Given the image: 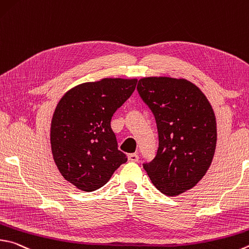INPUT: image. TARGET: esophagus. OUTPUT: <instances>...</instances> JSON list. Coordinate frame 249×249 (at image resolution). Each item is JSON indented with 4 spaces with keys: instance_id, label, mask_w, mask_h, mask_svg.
Here are the masks:
<instances>
[{
    "instance_id": "1",
    "label": "esophagus",
    "mask_w": 249,
    "mask_h": 249,
    "mask_svg": "<svg viewBox=\"0 0 249 249\" xmlns=\"http://www.w3.org/2000/svg\"><path fill=\"white\" fill-rule=\"evenodd\" d=\"M139 159V157L137 153H130V155H128V161L129 162H137Z\"/></svg>"
}]
</instances>
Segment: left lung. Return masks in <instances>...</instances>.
Listing matches in <instances>:
<instances>
[{
    "mask_svg": "<svg viewBox=\"0 0 249 249\" xmlns=\"http://www.w3.org/2000/svg\"><path fill=\"white\" fill-rule=\"evenodd\" d=\"M137 90L159 134L157 156L143 169L161 193L179 195L196 186L213 159L214 112L201 90L183 78L144 77Z\"/></svg>",
    "mask_w": 249,
    "mask_h": 249,
    "instance_id": "obj_1",
    "label": "left lung"
}]
</instances>
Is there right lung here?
I'll use <instances>...</instances> for the list:
<instances>
[{"label": "right lung", "mask_w": 249, "mask_h": 249, "mask_svg": "<svg viewBox=\"0 0 249 249\" xmlns=\"http://www.w3.org/2000/svg\"><path fill=\"white\" fill-rule=\"evenodd\" d=\"M136 84L135 78H103L76 86L58 101L50 133L53 159L63 178L78 189L102 187L127 161L117 149L111 119Z\"/></svg>", "instance_id": "right-lung-1"}]
</instances>
